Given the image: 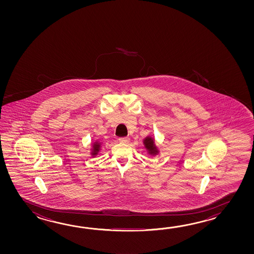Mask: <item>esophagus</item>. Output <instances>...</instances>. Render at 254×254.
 <instances>
[{
    "label": "esophagus",
    "mask_w": 254,
    "mask_h": 254,
    "mask_svg": "<svg viewBox=\"0 0 254 254\" xmlns=\"http://www.w3.org/2000/svg\"><path fill=\"white\" fill-rule=\"evenodd\" d=\"M120 142H123V143H128L129 141V138L128 137H121L119 138Z\"/></svg>",
    "instance_id": "34e87169"
}]
</instances>
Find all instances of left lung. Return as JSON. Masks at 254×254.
Listing matches in <instances>:
<instances>
[{
    "instance_id": "8db88e82",
    "label": "left lung",
    "mask_w": 254,
    "mask_h": 254,
    "mask_svg": "<svg viewBox=\"0 0 254 254\" xmlns=\"http://www.w3.org/2000/svg\"><path fill=\"white\" fill-rule=\"evenodd\" d=\"M144 145H145V148H147V150L149 151L151 154H156V147L154 145V141L151 139V137H147L146 138L145 140H144Z\"/></svg>"
}]
</instances>
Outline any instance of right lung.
I'll return each instance as SVG.
<instances>
[{"label": "right lung", "mask_w": 254, "mask_h": 254, "mask_svg": "<svg viewBox=\"0 0 254 254\" xmlns=\"http://www.w3.org/2000/svg\"><path fill=\"white\" fill-rule=\"evenodd\" d=\"M99 149H100V143H94V145H93V152H92V155H95V154H97L98 151H99Z\"/></svg>", "instance_id": "right-lung-1"}]
</instances>
